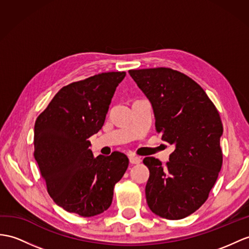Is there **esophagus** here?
<instances>
[{
    "instance_id": "obj_1",
    "label": "esophagus",
    "mask_w": 249,
    "mask_h": 249,
    "mask_svg": "<svg viewBox=\"0 0 249 249\" xmlns=\"http://www.w3.org/2000/svg\"><path fill=\"white\" fill-rule=\"evenodd\" d=\"M141 161H142V160L137 156H131L130 157V162L132 163V165H138V163H141Z\"/></svg>"
}]
</instances>
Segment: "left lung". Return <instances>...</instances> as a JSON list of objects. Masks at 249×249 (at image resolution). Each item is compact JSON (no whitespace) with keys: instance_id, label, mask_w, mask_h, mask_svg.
<instances>
[{"instance_id":"8db88e82","label":"left lung","mask_w":249,"mask_h":249,"mask_svg":"<svg viewBox=\"0 0 249 249\" xmlns=\"http://www.w3.org/2000/svg\"><path fill=\"white\" fill-rule=\"evenodd\" d=\"M129 74L151 102L156 131L175 145L166 167L155 157L143 160L150 170L148 206L163 219H184L206 202L221 171L220 114L205 90L183 72L157 68Z\"/></svg>"}]
</instances>
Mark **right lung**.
<instances>
[{"label":"right lung","mask_w":249,"mask_h":249,"mask_svg":"<svg viewBox=\"0 0 249 249\" xmlns=\"http://www.w3.org/2000/svg\"><path fill=\"white\" fill-rule=\"evenodd\" d=\"M124 77V71L101 72L63 87L36 120L35 159L51 197L66 211L86 217L102 213L128 169L124 153L94 157L89 149Z\"/></svg>","instance_id":"add662e5"}]
</instances>
